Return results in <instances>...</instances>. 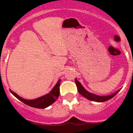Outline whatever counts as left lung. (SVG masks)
Here are the masks:
<instances>
[{"mask_svg": "<svg viewBox=\"0 0 133 133\" xmlns=\"http://www.w3.org/2000/svg\"><path fill=\"white\" fill-rule=\"evenodd\" d=\"M75 83H76L77 90L79 91V94H81L82 96L85 97V98L88 99V100L96 101V102H104V101H108V100H109V99H112V97H115V95L120 91L119 90L117 91L116 92L113 93V94H112V95H108V96H99V95H95V94H92V93H90L89 92H88V91L83 87V85H81V83H80L79 81H77V79H75Z\"/></svg>", "mask_w": 133, "mask_h": 133, "instance_id": "1", "label": "left lung"}]
</instances>
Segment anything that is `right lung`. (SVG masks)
I'll use <instances>...</instances> for the list:
<instances>
[{
    "instance_id": "right-lung-1",
    "label": "right lung",
    "mask_w": 133,
    "mask_h": 133,
    "mask_svg": "<svg viewBox=\"0 0 133 133\" xmlns=\"http://www.w3.org/2000/svg\"><path fill=\"white\" fill-rule=\"evenodd\" d=\"M60 82L61 80L59 79L57 83L54 85V87L48 94L44 95V96H42V97H38L37 99H32V100L23 99V98L19 97L16 93H15L11 90H10V92L14 97H16L18 100L21 101L24 103H25L26 105L31 106V107L36 108H45L48 107L49 105L54 103L59 96V94H60V90H60L59 89Z\"/></svg>"
}]
</instances>
